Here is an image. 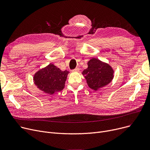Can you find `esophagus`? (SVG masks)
<instances>
[{"label":"esophagus","instance_id":"esophagus-1","mask_svg":"<svg viewBox=\"0 0 150 150\" xmlns=\"http://www.w3.org/2000/svg\"><path fill=\"white\" fill-rule=\"evenodd\" d=\"M80 70V69L78 68V67H76L75 69H74V70H72V72H78V71Z\"/></svg>","mask_w":150,"mask_h":150}]
</instances>
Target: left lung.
<instances>
[{
	"label": "left lung",
	"instance_id": "obj_1",
	"mask_svg": "<svg viewBox=\"0 0 150 150\" xmlns=\"http://www.w3.org/2000/svg\"><path fill=\"white\" fill-rule=\"evenodd\" d=\"M88 67L83 71L89 87L97 91L111 82L114 77V70L108 64L98 59L92 58L88 62Z\"/></svg>",
	"mask_w": 150,
	"mask_h": 150
}]
</instances>
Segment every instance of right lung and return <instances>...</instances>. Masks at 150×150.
Returning <instances> with one entry per match:
<instances>
[{
	"label": "right lung",
	"instance_id": "right-lung-1",
	"mask_svg": "<svg viewBox=\"0 0 150 150\" xmlns=\"http://www.w3.org/2000/svg\"><path fill=\"white\" fill-rule=\"evenodd\" d=\"M69 72L61 71L52 64L39 70L33 77L35 84L42 91L53 94L62 91Z\"/></svg>",
	"mask_w": 150,
	"mask_h": 150
}]
</instances>
